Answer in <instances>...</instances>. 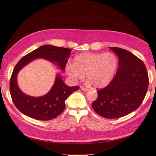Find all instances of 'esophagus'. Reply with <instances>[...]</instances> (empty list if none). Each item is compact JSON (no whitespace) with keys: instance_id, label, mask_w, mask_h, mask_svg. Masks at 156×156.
I'll list each match as a JSON object with an SVG mask.
<instances>
[{"instance_id":"34e87169","label":"esophagus","mask_w":156,"mask_h":156,"mask_svg":"<svg viewBox=\"0 0 156 156\" xmlns=\"http://www.w3.org/2000/svg\"><path fill=\"white\" fill-rule=\"evenodd\" d=\"M80 88H81V90H83V91H89V90H88L87 88H85V87H81Z\"/></svg>"}]
</instances>
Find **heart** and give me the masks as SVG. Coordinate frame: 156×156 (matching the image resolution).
Masks as SVG:
<instances>
[{
	"label": "heart",
	"instance_id": "1",
	"mask_svg": "<svg viewBox=\"0 0 156 156\" xmlns=\"http://www.w3.org/2000/svg\"><path fill=\"white\" fill-rule=\"evenodd\" d=\"M117 65V58L112 53H83L66 65V72L75 81L83 80L86 73L89 84L104 87L112 81Z\"/></svg>",
	"mask_w": 156,
	"mask_h": 156
}]
</instances>
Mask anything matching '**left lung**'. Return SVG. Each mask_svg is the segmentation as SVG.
Wrapping results in <instances>:
<instances>
[{
  "instance_id": "1",
  "label": "left lung",
  "mask_w": 156,
  "mask_h": 156,
  "mask_svg": "<svg viewBox=\"0 0 156 156\" xmlns=\"http://www.w3.org/2000/svg\"><path fill=\"white\" fill-rule=\"evenodd\" d=\"M119 57L115 76L105 87L98 90L92 107L106 119L125 116L136 110L146 94L149 77L143 62L131 52L119 48H109Z\"/></svg>"
}]
</instances>
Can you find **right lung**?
Listing matches in <instances>:
<instances>
[{"mask_svg": "<svg viewBox=\"0 0 156 156\" xmlns=\"http://www.w3.org/2000/svg\"><path fill=\"white\" fill-rule=\"evenodd\" d=\"M72 50L68 48L44 45L22 57L15 65L10 81V93L16 107L27 116L39 120H50L61 114L65 108V100L79 86L70 87L57 75L50 91L42 97H32L25 94L19 88L16 77L20 70L37 58H42L58 65L65 70L67 58Z\"/></svg>", "mask_w": 156, "mask_h": 156, "instance_id": "add662e5", "label": "right lung"}]
</instances>
